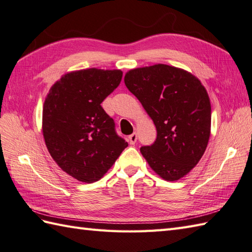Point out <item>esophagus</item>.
Masks as SVG:
<instances>
[{
  "label": "esophagus",
  "mask_w": 252,
  "mask_h": 252,
  "mask_svg": "<svg viewBox=\"0 0 252 252\" xmlns=\"http://www.w3.org/2000/svg\"><path fill=\"white\" fill-rule=\"evenodd\" d=\"M137 139H138L137 138V133L133 132V133H131L130 136H128V142H129V144L133 145V144L137 142Z\"/></svg>",
  "instance_id": "esophagus-1"
}]
</instances>
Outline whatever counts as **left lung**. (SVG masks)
I'll return each mask as SVG.
<instances>
[{"label":"left lung","mask_w":252,"mask_h":252,"mask_svg":"<svg viewBox=\"0 0 252 252\" xmlns=\"http://www.w3.org/2000/svg\"><path fill=\"white\" fill-rule=\"evenodd\" d=\"M124 81L158 130L141 154L164 180H179L197 165L208 144L211 105L206 88L189 72L161 63L128 71Z\"/></svg>","instance_id":"1"}]
</instances>
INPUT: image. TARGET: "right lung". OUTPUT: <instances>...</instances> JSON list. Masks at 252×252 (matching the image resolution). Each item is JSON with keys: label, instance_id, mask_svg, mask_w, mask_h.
Returning <instances> with one entry per match:
<instances>
[{"label": "right lung", "instance_id": "right-lung-1", "mask_svg": "<svg viewBox=\"0 0 252 252\" xmlns=\"http://www.w3.org/2000/svg\"><path fill=\"white\" fill-rule=\"evenodd\" d=\"M121 70L86 69L64 74L43 107V136L50 156L76 180L101 179L128 143L101 103L120 85Z\"/></svg>", "mask_w": 252, "mask_h": 252}]
</instances>
